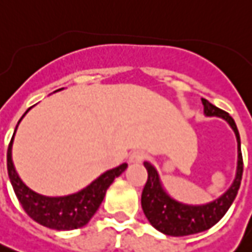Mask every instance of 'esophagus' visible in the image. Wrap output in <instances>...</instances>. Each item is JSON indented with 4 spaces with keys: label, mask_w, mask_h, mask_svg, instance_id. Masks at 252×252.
I'll list each match as a JSON object with an SVG mask.
<instances>
[{
    "label": "esophagus",
    "mask_w": 252,
    "mask_h": 252,
    "mask_svg": "<svg viewBox=\"0 0 252 252\" xmlns=\"http://www.w3.org/2000/svg\"><path fill=\"white\" fill-rule=\"evenodd\" d=\"M145 158H146V155H145L143 151H134L129 155V161L131 163H141V161H143Z\"/></svg>",
    "instance_id": "esophagus-1"
}]
</instances>
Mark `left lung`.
<instances>
[{
	"label": "left lung",
	"mask_w": 252,
	"mask_h": 252,
	"mask_svg": "<svg viewBox=\"0 0 252 252\" xmlns=\"http://www.w3.org/2000/svg\"><path fill=\"white\" fill-rule=\"evenodd\" d=\"M202 100L204 114L206 117H219L224 120L237 139V167L236 176L229 187L219 198L208 204L192 205L177 201L170 195L161 183L160 176L151 161H143L148 170V181L143 187L141 204L146 219L156 230L167 236H189L211 229L224 216L229 208L236 199L239 192L241 177H243V156H241V142L240 134L234 120L223 110L218 109L206 99Z\"/></svg>",
	"instance_id": "1"
}]
</instances>
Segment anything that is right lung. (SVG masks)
<instances>
[{"label": "right lung", "instance_id": "right-lung-1", "mask_svg": "<svg viewBox=\"0 0 252 252\" xmlns=\"http://www.w3.org/2000/svg\"><path fill=\"white\" fill-rule=\"evenodd\" d=\"M29 110L31 109H28V111ZM26 113L23 114L22 118L26 116ZM22 118L19 120V123L22 121ZM18 126L15 128V132L18 129ZM15 132H13L11 143L8 146V153H6L8 176L13 187V191L16 194V198L22 205L25 212L28 213L33 220L40 223L41 226H46L48 229L74 230L88 224L103 202L107 188L128 167L126 163H123L118 167L107 170L103 174H100L94 181H92L89 186L69 195H41L23 183L22 178L19 177V174L16 173V169L13 166L12 143Z\"/></svg>", "mask_w": 252, "mask_h": 252}]
</instances>
